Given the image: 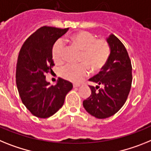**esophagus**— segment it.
I'll list each match as a JSON object with an SVG mask.
<instances>
[{"mask_svg":"<svg viewBox=\"0 0 151 151\" xmlns=\"http://www.w3.org/2000/svg\"><path fill=\"white\" fill-rule=\"evenodd\" d=\"M80 86H81V85L78 84V83H74V84H73V86H74V88H77V87H79Z\"/></svg>","mask_w":151,"mask_h":151,"instance_id":"1","label":"esophagus"}]
</instances>
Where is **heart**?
Masks as SVG:
<instances>
[{
  "instance_id": "1",
  "label": "heart",
  "mask_w": 151,
  "mask_h": 151,
  "mask_svg": "<svg viewBox=\"0 0 151 151\" xmlns=\"http://www.w3.org/2000/svg\"><path fill=\"white\" fill-rule=\"evenodd\" d=\"M70 41L82 51L80 65H65L60 74L65 79L78 83L89 74V68L94 73L102 70L106 65L110 55V45L106 39H96L93 34L81 31L69 37ZM65 43L61 39L54 43L52 54L54 61L61 63L65 61Z\"/></svg>"
}]
</instances>
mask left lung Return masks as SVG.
Instances as JSON below:
<instances>
[{
	"instance_id": "obj_1",
	"label": "left lung",
	"mask_w": 151,
	"mask_h": 151,
	"mask_svg": "<svg viewBox=\"0 0 151 151\" xmlns=\"http://www.w3.org/2000/svg\"><path fill=\"white\" fill-rule=\"evenodd\" d=\"M107 41L111 51L109 60L99 74L89 80L98 85L90 86L91 95L83 102L86 112L97 119L110 117L123 106L132 82V63L124 45L113 34Z\"/></svg>"
}]
</instances>
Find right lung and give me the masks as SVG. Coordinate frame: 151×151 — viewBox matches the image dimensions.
I'll use <instances>...</instances> for the list:
<instances>
[{
	"mask_svg": "<svg viewBox=\"0 0 151 151\" xmlns=\"http://www.w3.org/2000/svg\"><path fill=\"white\" fill-rule=\"evenodd\" d=\"M68 28L42 27L23 43L18 55L16 83L21 100L33 115L41 119L52 116L62 107L67 93L73 88L70 82L59 78L50 85L45 74L55 65L52 50L54 43Z\"/></svg>",
	"mask_w": 151,
	"mask_h": 151,
	"instance_id": "add662e5",
	"label": "right lung"
}]
</instances>
